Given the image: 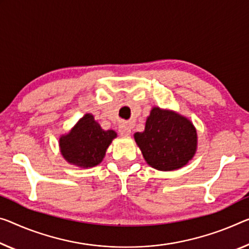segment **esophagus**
<instances>
[{"label": "esophagus", "instance_id": "obj_1", "mask_svg": "<svg viewBox=\"0 0 249 249\" xmlns=\"http://www.w3.org/2000/svg\"><path fill=\"white\" fill-rule=\"evenodd\" d=\"M119 133H120L121 136H124V137L130 136V135H131V127H130V125H129L128 124H120V127H119Z\"/></svg>", "mask_w": 249, "mask_h": 249}]
</instances>
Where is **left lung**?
Instances as JSON below:
<instances>
[{
    "instance_id": "left-lung-1",
    "label": "left lung",
    "mask_w": 249,
    "mask_h": 249,
    "mask_svg": "<svg viewBox=\"0 0 249 249\" xmlns=\"http://www.w3.org/2000/svg\"><path fill=\"white\" fill-rule=\"evenodd\" d=\"M135 141L149 166L160 171L185 167L198 147V135L188 118L173 110L154 107L147 117L142 132H136Z\"/></svg>"
}]
</instances>
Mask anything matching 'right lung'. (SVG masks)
<instances>
[{
  "instance_id": "obj_1",
  "label": "right lung",
  "mask_w": 249,
  "mask_h": 249,
  "mask_svg": "<svg viewBox=\"0 0 249 249\" xmlns=\"http://www.w3.org/2000/svg\"><path fill=\"white\" fill-rule=\"evenodd\" d=\"M114 138L116 131L103 130L92 113H86L68 133L59 138L60 152L73 166L95 167L102 162Z\"/></svg>"
}]
</instances>
